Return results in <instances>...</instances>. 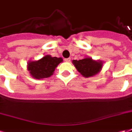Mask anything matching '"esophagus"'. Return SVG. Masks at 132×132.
Segmentation results:
<instances>
[{
	"mask_svg": "<svg viewBox=\"0 0 132 132\" xmlns=\"http://www.w3.org/2000/svg\"><path fill=\"white\" fill-rule=\"evenodd\" d=\"M70 60H71V59H70V57H69V58H65V62H70Z\"/></svg>",
	"mask_w": 132,
	"mask_h": 132,
	"instance_id": "34e87169",
	"label": "esophagus"
}]
</instances>
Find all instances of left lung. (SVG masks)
Wrapping results in <instances>:
<instances>
[{"label": "left lung", "instance_id": "left-lung-1", "mask_svg": "<svg viewBox=\"0 0 132 132\" xmlns=\"http://www.w3.org/2000/svg\"><path fill=\"white\" fill-rule=\"evenodd\" d=\"M73 64L75 66L79 72L85 77H89L96 75L102 68V62L95 61L90 58L86 57L84 59L74 60Z\"/></svg>", "mask_w": 132, "mask_h": 132}]
</instances>
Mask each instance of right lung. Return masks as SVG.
<instances>
[{"instance_id": "obj_1", "label": "right lung", "mask_w": 132, "mask_h": 132, "mask_svg": "<svg viewBox=\"0 0 132 132\" xmlns=\"http://www.w3.org/2000/svg\"><path fill=\"white\" fill-rule=\"evenodd\" d=\"M62 62L61 57L45 55L38 61L28 63V70L31 75L36 79L48 78L53 75L55 69Z\"/></svg>"}]
</instances>
